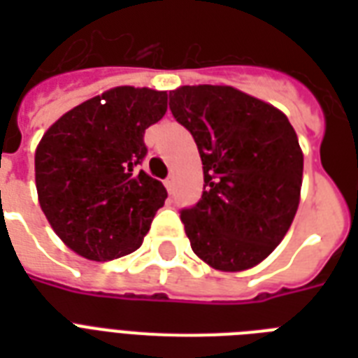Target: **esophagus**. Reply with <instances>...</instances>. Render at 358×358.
I'll use <instances>...</instances> for the list:
<instances>
[{"label": "esophagus", "instance_id": "34e87169", "mask_svg": "<svg viewBox=\"0 0 358 358\" xmlns=\"http://www.w3.org/2000/svg\"><path fill=\"white\" fill-rule=\"evenodd\" d=\"M165 187H167L169 193L174 189V178H173V176H169V178L165 180Z\"/></svg>", "mask_w": 358, "mask_h": 358}]
</instances>
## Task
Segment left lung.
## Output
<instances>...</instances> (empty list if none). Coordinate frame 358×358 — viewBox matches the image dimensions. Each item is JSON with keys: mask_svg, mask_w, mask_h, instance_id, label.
<instances>
[{"mask_svg": "<svg viewBox=\"0 0 358 358\" xmlns=\"http://www.w3.org/2000/svg\"><path fill=\"white\" fill-rule=\"evenodd\" d=\"M202 159L204 191L180 219L191 249L217 271H245L277 249L301 201L303 150L288 117L229 85L169 92Z\"/></svg>", "mask_w": 358, "mask_h": 358, "instance_id": "1", "label": "left lung"}]
</instances>
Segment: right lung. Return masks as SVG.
<instances>
[{
  "label": "right lung",
  "instance_id": "obj_1",
  "mask_svg": "<svg viewBox=\"0 0 358 358\" xmlns=\"http://www.w3.org/2000/svg\"><path fill=\"white\" fill-rule=\"evenodd\" d=\"M167 111V91L113 87L46 129L35 150L38 204L53 232L87 260H115L141 247L167 199L137 165L145 129Z\"/></svg>",
  "mask_w": 358,
  "mask_h": 358
}]
</instances>
